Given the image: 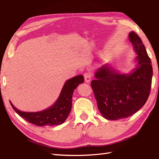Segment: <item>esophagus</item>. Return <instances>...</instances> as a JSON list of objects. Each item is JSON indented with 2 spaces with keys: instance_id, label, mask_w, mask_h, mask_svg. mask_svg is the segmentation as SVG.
<instances>
[{
  "instance_id": "obj_1",
  "label": "esophagus",
  "mask_w": 159,
  "mask_h": 159,
  "mask_svg": "<svg viewBox=\"0 0 159 159\" xmlns=\"http://www.w3.org/2000/svg\"><path fill=\"white\" fill-rule=\"evenodd\" d=\"M83 76H84V79H85V81L86 83H88L91 80V78H92V74L89 71H87L85 72V73L83 74Z\"/></svg>"
}]
</instances>
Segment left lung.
<instances>
[{"label":"left lung","mask_w":159,"mask_h":159,"mask_svg":"<svg viewBox=\"0 0 159 159\" xmlns=\"http://www.w3.org/2000/svg\"><path fill=\"white\" fill-rule=\"evenodd\" d=\"M129 40L138 55V67L129 75L120 74L107 66L95 74L91 82L97 106L103 117L117 120L129 117L143 107L150 94L152 79L151 60L140 37L132 31Z\"/></svg>","instance_id":"1"}]
</instances>
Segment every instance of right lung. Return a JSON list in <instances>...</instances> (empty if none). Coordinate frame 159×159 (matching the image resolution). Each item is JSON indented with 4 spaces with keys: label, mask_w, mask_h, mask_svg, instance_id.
I'll return each mask as SVG.
<instances>
[{
    "label": "right lung",
    "mask_w": 159,
    "mask_h": 159,
    "mask_svg": "<svg viewBox=\"0 0 159 159\" xmlns=\"http://www.w3.org/2000/svg\"><path fill=\"white\" fill-rule=\"evenodd\" d=\"M84 81L82 75L68 80L63 87L58 99L51 108L37 112H26L19 111L10 102L12 108L17 114L30 124L38 126H56L65 122L71 111L72 95L75 89Z\"/></svg>",
    "instance_id": "obj_1"
}]
</instances>
